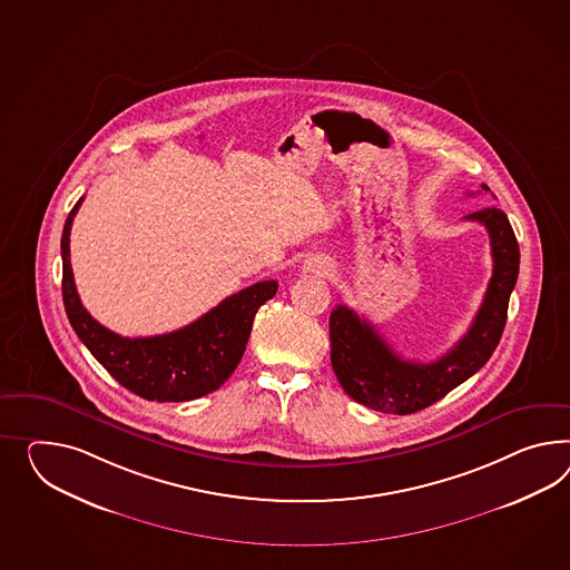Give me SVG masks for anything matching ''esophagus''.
Instances as JSON below:
<instances>
[{"label":"esophagus","mask_w":570,"mask_h":570,"mask_svg":"<svg viewBox=\"0 0 570 570\" xmlns=\"http://www.w3.org/2000/svg\"><path fill=\"white\" fill-rule=\"evenodd\" d=\"M304 271H306V273H314V275H321V277H324V275H331L333 264H331V261H326V258L316 256V258H309V261H306V264H304Z\"/></svg>","instance_id":"34e87169"}]
</instances>
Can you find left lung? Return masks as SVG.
<instances>
[{"mask_svg":"<svg viewBox=\"0 0 570 570\" xmlns=\"http://www.w3.org/2000/svg\"><path fill=\"white\" fill-rule=\"evenodd\" d=\"M482 190L490 188L482 184ZM465 219L482 223L488 229L494 268L468 335L439 360L428 364L407 362L351 307L333 309L328 321L331 364L353 401L382 413L409 415L440 401L492 357L519 277V244L509 217L497 206L471 213Z\"/></svg>","mask_w":570,"mask_h":570,"instance_id":"8db88e82","label":"left lung"}]
</instances>
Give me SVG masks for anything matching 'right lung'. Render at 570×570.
I'll use <instances>...</instances> for the list:
<instances>
[{"instance_id":"obj_1","label":"right lung","mask_w":570,"mask_h":570,"mask_svg":"<svg viewBox=\"0 0 570 570\" xmlns=\"http://www.w3.org/2000/svg\"><path fill=\"white\" fill-rule=\"evenodd\" d=\"M80 198L63 225L61 293L73 333L114 379L147 401L179 403L217 391L234 374L248 345L258 307L275 297L277 281H261L225 297L188 326L155 336L116 335L88 314L73 285L70 229Z\"/></svg>"}]
</instances>
